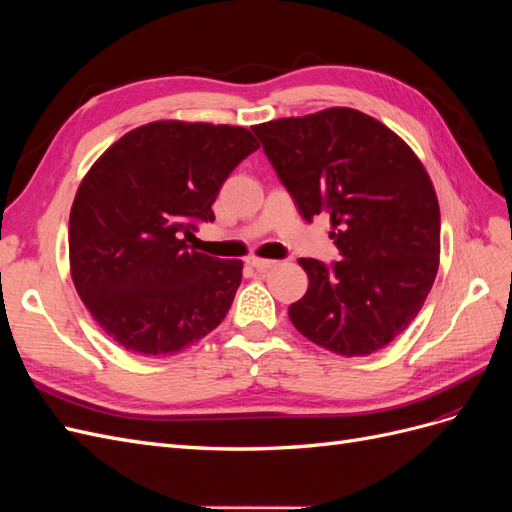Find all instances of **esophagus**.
<instances>
[{
  "label": "esophagus",
  "mask_w": 512,
  "mask_h": 512,
  "mask_svg": "<svg viewBox=\"0 0 512 512\" xmlns=\"http://www.w3.org/2000/svg\"><path fill=\"white\" fill-rule=\"evenodd\" d=\"M247 265L254 267L256 271H267L271 267L277 265V260H269V258H260V256H247Z\"/></svg>",
  "instance_id": "34e87169"
}]
</instances>
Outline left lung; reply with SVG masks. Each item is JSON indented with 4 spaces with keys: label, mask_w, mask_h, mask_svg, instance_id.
I'll return each instance as SVG.
<instances>
[{
    "label": "left lung",
    "mask_w": 512,
    "mask_h": 512,
    "mask_svg": "<svg viewBox=\"0 0 512 512\" xmlns=\"http://www.w3.org/2000/svg\"><path fill=\"white\" fill-rule=\"evenodd\" d=\"M307 222L327 213L331 269L299 258L301 335L339 356L391 344L421 312L440 265V205L423 162L382 121L333 106L252 128Z\"/></svg>",
    "instance_id": "left-lung-1"
}]
</instances>
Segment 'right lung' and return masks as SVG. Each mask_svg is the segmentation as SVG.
I'll return each instance as SVG.
<instances>
[{
  "label": "right lung",
  "mask_w": 512,
  "mask_h": 512,
  "mask_svg": "<svg viewBox=\"0 0 512 512\" xmlns=\"http://www.w3.org/2000/svg\"><path fill=\"white\" fill-rule=\"evenodd\" d=\"M260 145L239 126L151 121L94 162L70 209V273L81 301L119 346L175 354L228 314L243 262L190 250L196 222L226 177Z\"/></svg>",
  "instance_id": "add662e5"
}]
</instances>
